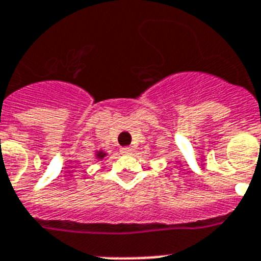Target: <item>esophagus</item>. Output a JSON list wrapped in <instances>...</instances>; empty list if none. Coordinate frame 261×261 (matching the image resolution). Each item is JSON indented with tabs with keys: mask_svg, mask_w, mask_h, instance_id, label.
Returning <instances> with one entry per match:
<instances>
[{
	"mask_svg": "<svg viewBox=\"0 0 261 261\" xmlns=\"http://www.w3.org/2000/svg\"><path fill=\"white\" fill-rule=\"evenodd\" d=\"M132 152H133V146H124V148H121L122 154H130Z\"/></svg>",
	"mask_w": 261,
	"mask_h": 261,
	"instance_id": "1",
	"label": "esophagus"
}]
</instances>
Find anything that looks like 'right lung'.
<instances>
[{"label":"right lung","mask_w":261,"mask_h":261,"mask_svg":"<svg viewBox=\"0 0 261 261\" xmlns=\"http://www.w3.org/2000/svg\"><path fill=\"white\" fill-rule=\"evenodd\" d=\"M104 155H106V154H104L103 152H99V153H97V157H99V158H103Z\"/></svg>","instance_id":"obj_1"}]
</instances>
